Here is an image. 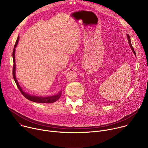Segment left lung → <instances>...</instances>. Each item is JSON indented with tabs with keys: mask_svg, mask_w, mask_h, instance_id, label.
Returning <instances> with one entry per match:
<instances>
[{
	"mask_svg": "<svg viewBox=\"0 0 148 148\" xmlns=\"http://www.w3.org/2000/svg\"><path fill=\"white\" fill-rule=\"evenodd\" d=\"M127 38H128V41L129 45H130V47H131V48L132 50L133 51V52H134V53L135 56H136V53H135V50H134V48H133V47H132V46L131 42V38H130V36L128 35V34H127Z\"/></svg>",
	"mask_w": 148,
	"mask_h": 148,
	"instance_id": "obj_1",
	"label": "left lung"
}]
</instances>
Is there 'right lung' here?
Listing matches in <instances>:
<instances>
[{"label": "right lung", "instance_id": "1", "mask_svg": "<svg viewBox=\"0 0 148 148\" xmlns=\"http://www.w3.org/2000/svg\"><path fill=\"white\" fill-rule=\"evenodd\" d=\"M19 40V36L17 37V40L16 41V43L14 45V49H13V78L16 84V85L18 88V90H20V91L23 94V95L27 98V99L33 101V102H38V103H53L56 102V101H57L61 97V91H60L57 94L52 95V96H49V97H39V96H36V95H30V94L25 92L22 88V87H20V86L19 85V84L16 79V63H15V49L18 44V42Z\"/></svg>", "mask_w": 148, "mask_h": 148}]
</instances>
